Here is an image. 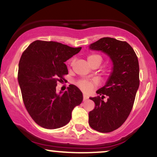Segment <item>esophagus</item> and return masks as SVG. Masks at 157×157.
<instances>
[{"label":"esophagus","instance_id":"1","mask_svg":"<svg viewBox=\"0 0 157 157\" xmlns=\"http://www.w3.org/2000/svg\"><path fill=\"white\" fill-rule=\"evenodd\" d=\"M89 99V97H88V95L86 94H83V100H86Z\"/></svg>","mask_w":157,"mask_h":157}]
</instances>
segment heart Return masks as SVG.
<instances>
[{
    "label": "heart",
    "instance_id": "obj_1",
    "mask_svg": "<svg viewBox=\"0 0 157 157\" xmlns=\"http://www.w3.org/2000/svg\"><path fill=\"white\" fill-rule=\"evenodd\" d=\"M87 60L89 65L92 64L93 63H96V62L100 64V63H101V60H102V57L101 56L97 55V54H92V55H90L89 57H88ZM77 85H78L79 87H80L82 90H83L84 91H91V89H92L94 86L93 82H90V81H88V80L79 81Z\"/></svg>",
    "mask_w": 157,
    "mask_h": 157
}]
</instances>
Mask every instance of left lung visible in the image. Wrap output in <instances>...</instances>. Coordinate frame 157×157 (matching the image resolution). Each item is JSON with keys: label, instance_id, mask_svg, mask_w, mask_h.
Instances as JSON below:
<instances>
[{"label": "left lung", "instance_id": "obj_1", "mask_svg": "<svg viewBox=\"0 0 157 157\" xmlns=\"http://www.w3.org/2000/svg\"><path fill=\"white\" fill-rule=\"evenodd\" d=\"M89 48L106 54L113 68L105 86L97 91L101 97H90L95 107L89 112V123L99 132H111L125 122L133 108L140 86L138 58L127 42L111 37H102L90 45ZM105 96L107 101L104 102Z\"/></svg>", "mask_w": 157, "mask_h": 157}]
</instances>
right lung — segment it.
<instances>
[{
    "mask_svg": "<svg viewBox=\"0 0 157 157\" xmlns=\"http://www.w3.org/2000/svg\"><path fill=\"white\" fill-rule=\"evenodd\" d=\"M53 41L35 40L23 52L17 80L25 107L37 125L47 129L69 122L75 106L82 102V93L75 85L56 92L57 82L68 75L66 60L80 51Z\"/></svg>",
    "mask_w": 157,
    "mask_h": 157,
    "instance_id": "obj_1",
    "label": "right lung"
}]
</instances>
